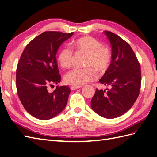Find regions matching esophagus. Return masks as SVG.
<instances>
[{"label":"esophagus","instance_id":"34e87169","mask_svg":"<svg viewBox=\"0 0 157 157\" xmlns=\"http://www.w3.org/2000/svg\"><path fill=\"white\" fill-rule=\"evenodd\" d=\"M80 88V86H71V89L73 90H77V89Z\"/></svg>","mask_w":157,"mask_h":157}]
</instances>
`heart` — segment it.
Returning <instances> with one entry per match:
<instances>
[{
	"instance_id": "1",
	"label": "heart",
	"mask_w": 157,
	"mask_h": 157,
	"mask_svg": "<svg viewBox=\"0 0 157 157\" xmlns=\"http://www.w3.org/2000/svg\"><path fill=\"white\" fill-rule=\"evenodd\" d=\"M73 46L78 52L86 54L84 64L86 68L73 69L65 75L64 80L68 84L75 86L82 85L96 78V69L99 73H103L109 67L111 60L109 50L95 38L86 36L74 40ZM73 51L68 46L61 48L58 55L57 61L63 69H69L72 64Z\"/></svg>"
}]
</instances>
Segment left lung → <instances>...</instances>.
Returning <instances> with one entry per match:
<instances>
[{"label":"left lung","instance_id":"8db88e82","mask_svg":"<svg viewBox=\"0 0 157 157\" xmlns=\"http://www.w3.org/2000/svg\"><path fill=\"white\" fill-rule=\"evenodd\" d=\"M112 47V59L99 80L109 89L98 90L91 100L92 110L99 116L115 118L127 112L139 96L141 69L129 44L111 31H104Z\"/></svg>","mask_w":157,"mask_h":157}]
</instances>
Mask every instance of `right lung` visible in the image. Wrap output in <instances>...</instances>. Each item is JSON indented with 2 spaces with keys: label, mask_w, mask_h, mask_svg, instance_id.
Listing matches in <instances>:
<instances>
[{
  "label": "right lung",
  "mask_w": 157,
  "mask_h": 157,
  "mask_svg": "<svg viewBox=\"0 0 157 157\" xmlns=\"http://www.w3.org/2000/svg\"><path fill=\"white\" fill-rule=\"evenodd\" d=\"M73 33L46 31L33 39L23 50L16 70L19 98L30 115L48 120L65 109L71 92L67 86H57L52 92L48 86L60 82L56 55L63 42Z\"/></svg>",
  "instance_id": "right-lung-1"
}]
</instances>
